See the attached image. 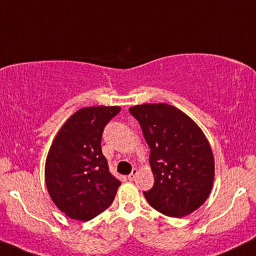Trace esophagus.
Segmentation results:
<instances>
[{"instance_id": "1", "label": "esophagus", "mask_w": 256, "mask_h": 256, "mask_svg": "<svg viewBox=\"0 0 256 256\" xmlns=\"http://www.w3.org/2000/svg\"><path fill=\"white\" fill-rule=\"evenodd\" d=\"M137 174H138V170H137V168H134V170H132V172L130 173V174L128 176V180H134V178L137 177Z\"/></svg>"}]
</instances>
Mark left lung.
<instances>
[{"label":"left lung","mask_w":256,"mask_h":256,"mask_svg":"<svg viewBox=\"0 0 256 256\" xmlns=\"http://www.w3.org/2000/svg\"><path fill=\"white\" fill-rule=\"evenodd\" d=\"M149 148L154 186L146 201L165 216L182 218L204 204L214 182V156L200 126L174 106L143 104L128 108Z\"/></svg>","instance_id":"8db88e82"}]
</instances>
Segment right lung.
Returning <instances> with one entry per match:
<instances>
[{
	"mask_svg": "<svg viewBox=\"0 0 256 256\" xmlns=\"http://www.w3.org/2000/svg\"><path fill=\"white\" fill-rule=\"evenodd\" d=\"M119 106L85 107L72 114L52 140L46 160V189L68 218L88 222L112 204L122 182L108 170L101 138Z\"/></svg>",
	"mask_w": 256,
	"mask_h": 256,
	"instance_id": "add662e5",
	"label": "right lung"
}]
</instances>
